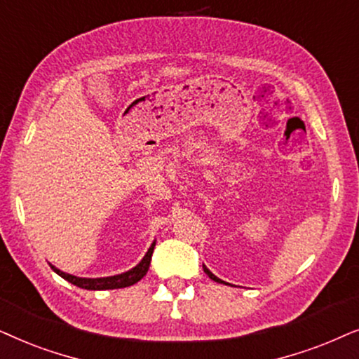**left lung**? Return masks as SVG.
I'll return each mask as SVG.
<instances>
[{"instance_id":"8db88e82","label":"left lung","mask_w":359,"mask_h":359,"mask_svg":"<svg viewBox=\"0 0 359 359\" xmlns=\"http://www.w3.org/2000/svg\"><path fill=\"white\" fill-rule=\"evenodd\" d=\"M203 271H205V272H207V276L210 277V279H213V280H215V283H223V280H222V279H218V277H217V276H213V274H212V272H210V271L207 269V266H203Z\"/></svg>"}]
</instances>
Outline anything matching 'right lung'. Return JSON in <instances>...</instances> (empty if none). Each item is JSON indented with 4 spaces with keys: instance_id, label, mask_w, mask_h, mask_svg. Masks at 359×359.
Wrapping results in <instances>:
<instances>
[{
    "instance_id": "1",
    "label": "right lung",
    "mask_w": 359,
    "mask_h": 359,
    "mask_svg": "<svg viewBox=\"0 0 359 359\" xmlns=\"http://www.w3.org/2000/svg\"><path fill=\"white\" fill-rule=\"evenodd\" d=\"M154 246H156V243H152V246L149 248V250H147L146 256L142 257V261H141L140 264H137L136 267H133V269L128 271V272H123V274L111 276V277H98V279H85V277H75V276L65 274V272H62L60 269H57V267H54V266H50V267H52V269H54L60 277H64L65 280H69V283L76 285V287L88 289V290L121 289V287H128V285L136 284L137 280H141L142 277L146 276L147 269H149L151 256H152V251H154Z\"/></svg>"
}]
</instances>
